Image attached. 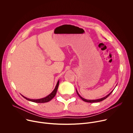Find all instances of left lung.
Listing matches in <instances>:
<instances>
[{
  "label": "left lung",
  "mask_w": 133,
  "mask_h": 133,
  "mask_svg": "<svg viewBox=\"0 0 133 133\" xmlns=\"http://www.w3.org/2000/svg\"><path fill=\"white\" fill-rule=\"evenodd\" d=\"M116 86H117V85H116ZM113 90H114V89H113L109 94H108L107 95H106V96H105V97H103V98H99V99H94V100H90V99H85V98H83V97L80 95L79 94V93L78 92L77 89H76V92H77V94H78V95L79 96V97H80L83 101H84V102H87V103H97V102H102V101H104V99H105L106 98H107L111 94V93L113 91Z\"/></svg>",
  "instance_id": "8db88e82"
}]
</instances>
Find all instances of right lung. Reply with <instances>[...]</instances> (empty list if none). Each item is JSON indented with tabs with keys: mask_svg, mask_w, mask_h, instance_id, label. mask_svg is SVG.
Returning a JSON list of instances; mask_svg holds the SVG:
<instances>
[{
	"mask_svg": "<svg viewBox=\"0 0 133 133\" xmlns=\"http://www.w3.org/2000/svg\"><path fill=\"white\" fill-rule=\"evenodd\" d=\"M59 81H58L57 83L55 89H54V90L49 94L48 95V96H47L46 97L43 98H41V99H29L28 98H27L25 96H24L23 95L22 96L25 98L26 99L30 101V102H35V103H47L49 102L50 101H51L56 95V92H57V90L58 89V87L59 86Z\"/></svg>",
	"mask_w": 133,
	"mask_h": 133,
	"instance_id": "obj_1",
	"label": "right lung"
}]
</instances>
